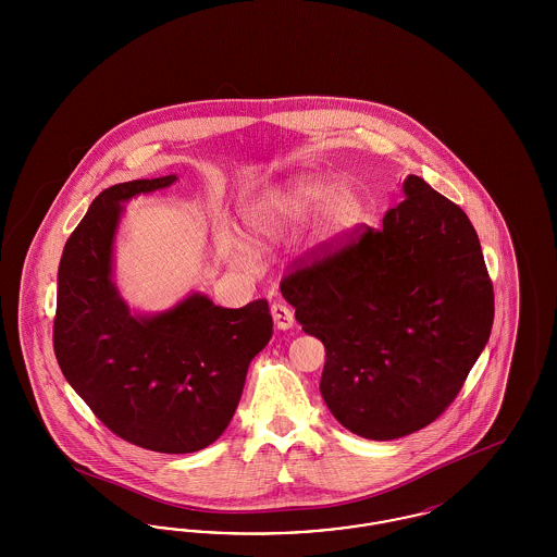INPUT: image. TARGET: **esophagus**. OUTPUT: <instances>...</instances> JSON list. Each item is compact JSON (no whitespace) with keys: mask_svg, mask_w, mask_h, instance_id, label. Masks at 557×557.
Returning <instances> with one entry per match:
<instances>
[{"mask_svg":"<svg viewBox=\"0 0 557 557\" xmlns=\"http://www.w3.org/2000/svg\"><path fill=\"white\" fill-rule=\"evenodd\" d=\"M271 315H273L277 330H290L292 325H294V313H292L290 307H286L282 302H275L271 307Z\"/></svg>","mask_w":557,"mask_h":557,"instance_id":"esophagus-1","label":"esophagus"}]
</instances>
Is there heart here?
<instances>
[{
  "mask_svg": "<svg viewBox=\"0 0 557 557\" xmlns=\"http://www.w3.org/2000/svg\"><path fill=\"white\" fill-rule=\"evenodd\" d=\"M315 212L321 216L323 232L327 236H338L355 223L359 196L346 184L332 186L323 177H300L263 200L250 212L248 225L259 238H277L311 219ZM232 255L242 261L246 257L244 246L234 242Z\"/></svg>",
  "mask_w": 557,
  "mask_h": 557,
  "instance_id": "heart-1",
  "label": "heart"
}]
</instances>
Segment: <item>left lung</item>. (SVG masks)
<instances>
[{
  "label": "left lung",
  "mask_w": 557,
  "mask_h": 557,
  "mask_svg": "<svg viewBox=\"0 0 557 557\" xmlns=\"http://www.w3.org/2000/svg\"><path fill=\"white\" fill-rule=\"evenodd\" d=\"M380 230L282 280L305 334L325 346L321 397L357 436L432 424L488 343L495 298L468 214L409 175Z\"/></svg>",
  "instance_id": "left-lung-1"
}]
</instances>
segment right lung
<instances>
[{"label": "right lung", "instance_id": "1", "mask_svg": "<svg viewBox=\"0 0 557 557\" xmlns=\"http://www.w3.org/2000/svg\"><path fill=\"white\" fill-rule=\"evenodd\" d=\"M175 182L116 184L91 202L58 267L53 350L66 382L116 436L194 453L232 422L273 319L265 298L225 309L194 292L160 313H137L123 300L112 257L125 202Z\"/></svg>", "mask_w": 557, "mask_h": 557}]
</instances>
